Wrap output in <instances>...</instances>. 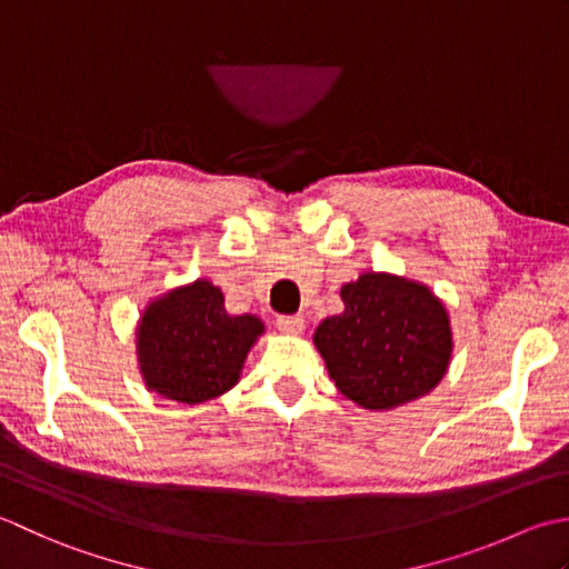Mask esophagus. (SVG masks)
<instances>
[{
    "label": "esophagus",
    "mask_w": 569,
    "mask_h": 569,
    "mask_svg": "<svg viewBox=\"0 0 569 569\" xmlns=\"http://www.w3.org/2000/svg\"><path fill=\"white\" fill-rule=\"evenodd\" d=\"M305 317L301 315H287V317H277V329L284 333H301L305 331Z\"/></svg>",
    "instance_id": "esophagus-1"
}]
</instances>
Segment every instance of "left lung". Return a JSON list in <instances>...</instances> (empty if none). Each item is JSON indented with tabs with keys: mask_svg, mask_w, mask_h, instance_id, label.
<instances>
[{
	"mask_svg": "<svg viewBox=\"0 0 569 569\" xmlns=\"http://www.w3.org/2000/svg\"><path fill=\"white\" fill-rule=\"evenodd\" d=\"M343 311L323 319L315 343L346 398L392 410L430 392L451 358L449 315L430 287L363 272L341 287Z\"/></svg>",
	"mask_w": 569,
	"mask_h": 569,
	"instance_id": "8db88e82",
	"label": "left lung"
}]
</instances>
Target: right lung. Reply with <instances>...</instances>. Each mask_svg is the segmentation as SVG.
Listing matches in <instances>:
<instances>
[{
  "label": "right lung",
  "instance_id": "add662e5",
  "mask_svg": "<svg viewBox=\"0 0 569 569\" xmlns=\"http://www.w3.org/2000/svg\"><path fill=\"white\" fill-rule=\"evenodd\" d=\"M223 292L208 280L171 289L144 309L137 327L139 370L149 390L199 405L236 386L264 323L230 317Z\"/></svg>",
  "mask_w": 569,
  "mask_h": 569
}]
</instances>
